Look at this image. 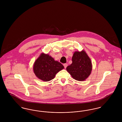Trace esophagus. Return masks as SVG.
<instances>
[{"label": "esophagus", "mask_w": 122, "mask_h": 122, "mask_svg": "<svg viewBox=\"0 0 122 122\" xmlns=\"http://www.w3.org/2000/svg\"><path fill=\"white\" fill-rule=\"evenodd\" d=\"M64 66L65 68H66V67H67V66H68V64H64Z\"/></svg>", "instance_id": "obj_1"}]
</instances>
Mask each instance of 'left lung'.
Masks as SVG:
<instances>
[{
  "mask_svg": "<svg viewBox=\"0 0 122 122\" xmlns=\"http://www.w3.org/2000/svg\"><path fill=\"white\" fill-rule=\"evenodd\" d=\"M72 63L67 67V71L73 79L78 81L86 80L91 74L92 61L84 51H76L72 58Z\"/></svg>",
  "mask_w": 122,
  "mask_h": 122,
  "instance_id": "obj_1",
  "label": "left lung"
}]
</instances>
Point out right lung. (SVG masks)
Instances as JSON below:
<instances>
[{"label": "right lung", "instance_id": "1", "mask_svg": "<svg viewBox=\"0 0 122 122\" xmlns=\"http://www.w3.org/2000/svg\"><path fill=\"white\" fill-rule=\"evenodd\" d=\"M64 69L60 62L55 61L48 54L41 53L33 64L36 76L44 81H49L54 78L56 74Z\"/></svg>", "mask_w": 122, "mask_h": 122}]
</instances>
